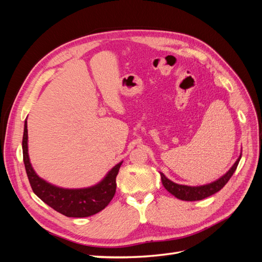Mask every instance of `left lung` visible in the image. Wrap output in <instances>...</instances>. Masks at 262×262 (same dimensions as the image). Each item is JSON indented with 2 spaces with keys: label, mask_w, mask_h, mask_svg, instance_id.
<instances>
[{
  "label": "left lung",
  "mask_w": 262,
  "mask_h": 262,
  "mask_svg": "<svg viewBox=\"0 0 262 262\" xmlns=\"http://www.w3.org/2000/svg\"><path fill=\"white\" fill-rule=\"evenodd\" d=\"M241 157H242V154L239 155L238 158H237L235 164L232 166L231 169H229L225 173V175H223L217 180L211 182V184H207L203 186H196V187L178 185V184H176V182L169 180L164 175L163 172H161L163 186L165 187V189L167 190L168 192H170L172 195H175L177 199H180V200L196 201V200L205 199V198H208L214 193H216L217 191H220V190L227 184V181L231 179L233 173L235 172V170L237 168V165H238V163L241 161Z\"/></svg>",
  "instance_id": "left-lung-1"
}]
</instances>
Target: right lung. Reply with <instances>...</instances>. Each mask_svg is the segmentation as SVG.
Wrapping results in <instances>:
<instances>
[{
    "label": "right lung",
    "instance_id": "right-lung-1",
    "mask_svg": "<svg viewBox=\"0 0 262 262\" xmlns=\"http://www.w3.org/2000/svg\"><path fill=\"white\" fill-rule=\"evenodd\" d=\"M23 158L34 193L53 210L68 217H87L104 210L116 193V177L122 164L120 162L114 166L104 179L97 185L89 188L66 189L51 185L39 177L30 164L27 120L24 125Z\"/></svg>",
    "mask_w": 262,
    "mask_h": 262
}]
</instances>
